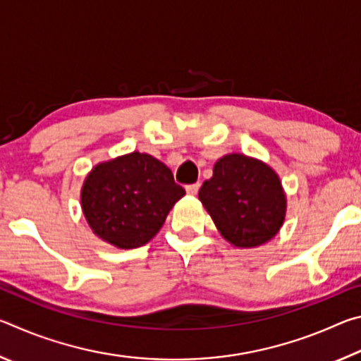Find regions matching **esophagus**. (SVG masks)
Listing matches in <instances>:
<instances>
[{"instance_id":"obj_1","label":"esophagus","mask_w":361,"mask_h":361,"mask_svg":"<svg viewBox=\"0 0 361 361\" xmlns=\"http://www.w3.org/2000/svg\"><path fill=\"white\" fill-rule=\"evenodd\" d=\"M199 188H200L199 183H194V185H188L186 186V192L189 195H195V194H197V191H199Z\"/></svg>"}]
</instances>
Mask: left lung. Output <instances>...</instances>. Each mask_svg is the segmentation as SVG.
<instances>
[{
	"label": "left lung",
	"mask_w": 361,
	"mask_h": 361,
	"mask_svg": "<svg viewBox=\"0 0 361 361\" xmlns=\"http://www.w3.org/2000/svg\"><path fill=\"white\" fill-rule=\"evenodd\" d=\"M199 200L232 247L255 248L272 240L286 215V194L272 167L239 152L218 159Z\"/></svg>",
	"instance_id": "obj_1"
}]
</instances>
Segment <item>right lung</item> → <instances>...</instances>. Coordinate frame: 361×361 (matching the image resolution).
<instances>
[{
    "instance_id": "add662e5",
    "label": "right lung",
    "mask_w": 361,
    "mask_h": 361,
    "mask_svg": "<svg viewBox=\"0 0 361 361\" xmlns=\"http://www.w3.org/2000/svg\"><path fill=\"white\" fill-rule=\"evenodd\" d=\"M185 194L166 164L133 151L90 170L81 188V209L99 239L130 250L157 234Z\"/></svg>"
}]
</instances>
